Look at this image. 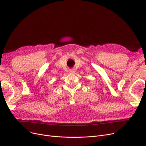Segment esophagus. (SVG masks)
I'll return each mask as SVG.
<instances>
[{
  "instance_id": "esophagus-1",
  "label": "esophagus",
  "mask_w": 146,
  "mask_h": 146,
  "mask_svg": "<svg viewBox=\"0 0 146 146\" xmlns=\"http://www.w3.org/2000/svg\"><path fill=\"white\" fill-rule=\"evenodd\" d=\"M69 72L70 73H74L75 72V70H73V69H71V70H69Z\"/></svg>"
}]
</instances>
